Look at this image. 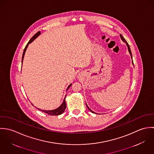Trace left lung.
I'll list each match as a JSON object with an SVG mask.
<instances>
[{
	"label": "left lung",
	"instance_id": "left-lung-1",
	"mask_svg": "<svg viewBox=\"0 0 154 154\" xmlns=\"http://www.w3.org/2000/svg\"><path fill=\"white\" fill-rule=\"evenodd\" d=\"M120 38H121V39H122V40L124 42V43H125L126 45H127V47H128V51H129V53H130V54H131V58H132V52H131V48H130V47H129V44L127 43V42L126 41V40L124 38V37L120 34ZM132 64H133V60H132ZM86 105H87V108H88V109L89 110V111L91 112H92V113H94V114H97L96 112H95L94 111H92V110H91L89 108V107H88V106H87V103H86Z\"/></svg>",
	"mask_w": 154,
	"mask_h": 154
}]
</instances>
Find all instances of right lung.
I'll use <instances>...</instances> for the list:
<instances>
[{"mask_svg":"<svg viewBox=\"0 0 154 154\" xmlns=\"http://www.w3.org/2000/svg\"><path fill=\"white\" fill-rule=\"evenodd\" d=\"M40 34H41V32H40V31L37 32L31 38V40L28 42V43H27L26 45L25 46V48H24V50H23V54H22V62H23V57H24V55H25L26 50V48H27L28 45L30 44V43H32L35 39H36ZM71 85H72V84H70L68 86V87L67 88V90L70 87ZM66 96V95H65V97L64 99H63V103H62V104H61L58 108H57V109H54V110H40V109H38V110H40V111H43V112H45V113H47V114H49V115H51V116H58V115H60L61 114H62V113L65 111V110L66 109V101H65Z\"/></svg>","mask_w":154,"mask_h":154,"instance_id":"right-lung-1","label":"right lung"}]
</instances>
